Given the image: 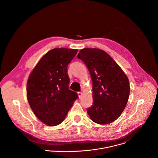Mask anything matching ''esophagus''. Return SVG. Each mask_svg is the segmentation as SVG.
I'll return each mask as SVG.
<instances>
[{"label":"esophagus","instance_id":"obj_1","mask_svg":"<svg viewBox=\"0 0 158 158\" xmlns=\"http://www.w3.org/2000/svg\"><path fill=\"white\" fill-rule=\"evenodd\" d=\"M77 95L79 96V98H81V97L82 96V93L81 92H79L77 93Z\"/></svg>","mask_w":158,"mask_h":158}]
</instances>
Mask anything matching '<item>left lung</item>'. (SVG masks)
I'll use <instances>...</instances> for the list:
<instances>
[{
	"instance_id": "8db88e82",
	"label": "left lung",
	"mask_w": 158,
	"mask_h": 158,
	"mask_svg": "<svg viewBox=\"0 0 158 158\" xmlns=\"http://www.w3.org/2000/svg\"><path fill=\"white\" fill-rule=\"evenodd\" d=\"M77 58L87 66L93 82L94 102L87 109L91 120L100 125L114 122L123 112L129 96V82L126 74L101 49H82Z\"/></svg>"
}]
</instances>
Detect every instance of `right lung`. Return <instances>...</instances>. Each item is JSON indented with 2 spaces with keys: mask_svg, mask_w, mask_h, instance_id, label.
<instances>
[{
  "mask_svg": "<svg viewBox=\"0 0 158 158\" xmlns=\"http://www.w3.org/2000/svg\"><path fill=\"white\" fill-rule=\"evenodd\" d=\"M77 49L55 48L48 52L36 64L27 83V97L36 117L49 126L64 120L77 94L69 89L68 65Z\"/></svg>",
  "mask_w": 158,
  "mask_h": 158,
  "instance_id": "right-lung-1",
  "label": "right lung"
}]
</instances>
